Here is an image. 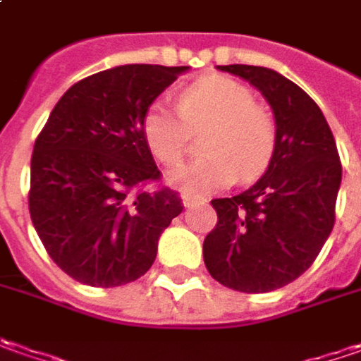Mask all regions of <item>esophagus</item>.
<instances>
[{
  "instance_id": "1",
  "label": "esophagus",
  "mask_w": 361,
  "mask_h": 361,
  "mask_svg": "<svg viewBox=\"0 0 361 361\" xmlns=\"http://www.w3.org/2000/svg\"><path fill=\"white\" fill-rule=\"evenodd\" d=\"M204 200H193V197H183V207H195V205H204Z\"/></svg>"
}]
</instances>
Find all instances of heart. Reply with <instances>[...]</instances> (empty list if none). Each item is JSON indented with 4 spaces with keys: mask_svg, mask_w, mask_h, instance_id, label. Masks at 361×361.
I'll return each instance as SVG.
<instances>
[{
    "mask_svg": "<svg viewBox=\"0 0 361 361\" xmlns=\"http://www.w3.org/2000/svg\"><path fill=\"white\" fill-rule=\"evenodd\" d=\"M207 128V156L169 173V183L185 195L205 197L230 188L238 176L254 180L269 166L278 145L274 114L255 104L254 94L226 75H207L178 94V111L154 104L142 119L143 140L166 166H178L192 131Z\"/></svg>",
    "mask_w": 361,
    "mask_h": 361,
    "instance_id": "b5f03b06",
    "label": "heart"
}]
</instances>
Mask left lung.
<instances>
[{
    "label": "left lung",
    "instance_id": "obj_1",
    "mask_svg": "<svg viewBox=\"0 0 361 361\" xmlns=\"http://www.w3.org/2000/svg\"><path fill=\"white\" fill-rule=\"evenodd\" d=\"M218 69L262 92L278 123V145L252 188L212 200L218 224L205 235L204 262L226 288L274 292L314 264L334 230L342 164L322 109L300 85L257 66Z\"/></svg>",
    "mask_w": 361,
    "mask_h": 361
}]
</instances>
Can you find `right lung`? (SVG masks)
<instances>
[{
  "instance_id": "obj_1",
  "label": "right lung",
  "mask_w": 361,
  "mask_h": 361,
  "mask_svg": "<svg viewBox=\"0 0 361 361\" xmlns=\"http://www.w3.org/2000/svg\"><path fill=\"white\" fill-rule=\"evenodd\" d=\"M188 69L130 63L94 73L61 95L37 135L30 216L49 257L75 281L116 288L142 278L181 214L169 188L142 190L159 180L142 119Z\"/></svg>"
}]
</instances>
